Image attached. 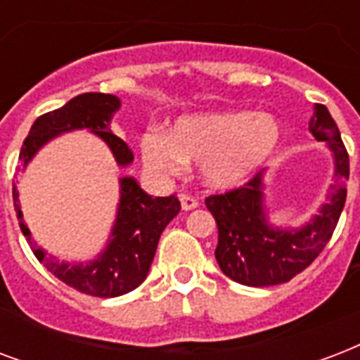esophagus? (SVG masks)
Returning a JSON list of instances; mask_svg holds the SVG:
<instances>
[{
    "label": "esophagus",
    "mask_w": 360,
    "mask_h": 360,
    "mask_svg": "<svg viewBox=\"0 0 360 360\" xmlns=\"http://www.w3.org/2000/svg\"><path fill=\"white\" fill-rule=\"evenodd\" d=\"M181 207L185 211L196 210L198 207V198H194L192 194H181Z\"/></svg>",
    "instance_id": "obj_1"
}]
</instances>
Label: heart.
I'll return each mask as SVG.
<instances>
[{
  "mask_svg": "<svg viewBox=\"0 0 360 360\" xmlns=\"http://www.w3.org/2000/svg\"><path fill=\"white\" fill-rule=\"evenodd\" d=\"M279 143L274 117L224 111L183 117L169 134L150 131L141 141L143 158L158 174H177L188 162L200 164L207 185H240L264 166Z\"/></svg>",
  "mask_w": 360,
  "mask_h": 360,
  "instance_id": "1",
  "label": "heart"
}]
</instances>
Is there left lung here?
Returning a JSON list of instances; mask_svg holds the SVG:
<instances>
[{
    "instance_id": "1",
    "label": "left lung",
    "mask_w": 360,
    "mask_h": 360,
    "mask_svg": "<svg viewBox=\"0 0 360 360\" xmlns=\"http://www.w3.org/2000/svg\"><path fill=\"white\" fill-rule=\"evenodd\" d=\"M309 130L333 149L336 183L330 186L328 204L323 205L319 215L306 226L278 230L266 223L262 174L253 175L234 191L205 198L219 230L215 259L224 276L236 283L247 287L287 283L306 270L333 238L347 194L345 181L349 179V155L338 126L323 103L314 105Z\"/></svg>"
}]
</instances>
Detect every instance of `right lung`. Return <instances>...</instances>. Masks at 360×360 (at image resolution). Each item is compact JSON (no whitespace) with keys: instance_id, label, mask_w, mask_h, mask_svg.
<instances>
[{"instance_id":"add662e5","label":"right lung","mask_w":360,"mask_h":360,"mask_svg":"<svg viewBox=\"0 0 360 360\" xmlns=\"http://www.w3.org/2000/svg\"><path fill=\"white\" fill-rule=\"evenodd\" d=\"M119 107L120 101L117 96L86 92L75 96L64 107L37 117L24 139L20 149L22 166L16 168V172H20L51 137L77 128H89L90 131H94L113 150L115 160L120 166H128L134 160V155L128 145L109 128V120ZM13 202L22 234L26 236L27 243L41 264L71 289L98 298L126 295L143 283L155 259L160 234L181 211V204L175 194L166 198H153L141 191V186L137 185L134 177H122L119 213L111 241L94 262L82 266L58 262L37 247L22 221L16 185L13 186Z\"/></svg>"}]
</instances>
